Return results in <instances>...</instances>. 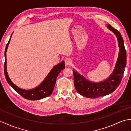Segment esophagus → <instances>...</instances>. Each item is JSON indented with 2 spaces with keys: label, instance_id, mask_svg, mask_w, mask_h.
I'll use <instances>...</instances> for the list:
<instances>
[{
  "label": "esophagus",
  "instance_id": "34e87169",
  "mask_svg": "<svg viewBox=\"0 0 131 131\" xmlns=\"http://www.w3.org/2000/svg\"><path fill=\"white\" fill-rule=\"evenodd\" d=\"M65 63L66 66H69L71 64V60L70 58H66L65 60Z\"/></svg>",
  "mask_w": 131,
  "mask_h": 131
}]
</instances>
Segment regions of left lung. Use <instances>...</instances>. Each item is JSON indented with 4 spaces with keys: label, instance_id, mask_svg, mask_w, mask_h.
I'll list each match as a JSON object with an SVG mask.
<instances>
[{
    "label": "left lung",
    "instance_id": "left-lung-1",
    "mask_svg": "<svg viewBox=\"0 0 131 131\" xmlns=\"http://www.w3.org/2000/svg\"><path fill=\"white\" fill-rule=\"evenodd\" d=\"M107 27L117 38L119 48L118 57L112 73L103 81L94 82L86 79L84 77L73 69L74 82L77 91L80 94L88 98H98L114 91L121 83L126 66L127 53L121 33L110 24L107 25Z\"/></svg>",
    "mask_w": 131,
    "mask_h": 131
}]
</instances>
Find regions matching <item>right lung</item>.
I'll list each match as a JSON object with an SVG mask.
<instances>
[{
  "label": "right lung",
  "instance_id": "right-lung-1",
  "mask_svg": "<svg viewBox=\"0 0 131 131\" xmlns=\"http://www.w3.org/2000/svg\"><path fill=\"white\" fill-rule=\"evenodd\" d=\"M13 33L10 36L9 41L5 47L4 57H5V62H4V75L5 79H6L7 82L8 83L11 87L15 90L20 95L23 96L24 98L29 100H38L45 98L51 95L52 92L53 91L54 85L56 82V79L58 74L60 73L61 70L65 69V62L64 61L58 63L57 65H55L53 68L50 71L48 74L44 78L40 84L37 86V87L31 89V90H24L21 88H19L18 86L11 81L7 73V58H6V52L7 51L8 47L10 43V39L12 37Z\"/></svg>",
  "mask_w": 131,
  "mask_h": 131
}]
</instances>
